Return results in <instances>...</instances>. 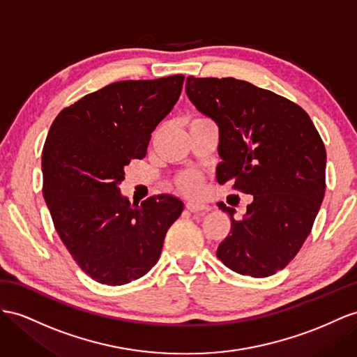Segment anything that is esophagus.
Returning <instances> with one entry per match:
<instances>
[{
	"label": "esophagus",
	"mask_w": 357,
	"mask_h": 357,
	"mask_svg": "<svg viewBox=\"0 0 357 357\" xmlns=\"http://www.w3.org/2000/svg\"><path fill=\"white\" fill-rule=\"evenodd\" d=\"M185 206H187V209H188L190 213H206V211H209V206L204 205V204L188 202Z\"/></svg>",
	"instance_id": "obj_1"
}]
</instances>
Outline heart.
I'll return each instance as SVG.
<instances>
[{"instance_id":"obj_1","label":"heart","mask_w":357,"mask_h":357,"mask_svg":"<svg viewBox=\"0 0 357 357\" xmlns=\"http://www.w3.org/2000/svg\"><path fill=\"white\" fill-rule=\"evenodd\" d=\"M175 187L181 191L182 195L199 196L202 193L204 181L199 175H196V173L185 172V173H181L179 176H176Z\"/></svg>"}]
</instances>
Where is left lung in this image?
<instances>
[{"instance_id":"8db88e82","label":"left lung","mask_w":357,"mask_h":357,"mask_svg":"<svg viewBox=\"0 0 357 357\" xmlns=\"http://www.w3.org/2000/svg\"><path fill=\"white\" fill-rule=\"evenodd\" d=\"M185 91L220 130L218 184L234 181V190L253 196L240 220L217 204L232 222L217 257L243 276H271L294 259L321 206V137L300 105L248 81L188 77Z\"/></svg>"}]
</instances>
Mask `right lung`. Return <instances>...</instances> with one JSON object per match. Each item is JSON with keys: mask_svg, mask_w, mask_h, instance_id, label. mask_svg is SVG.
<instances>
[{"mask_svg": "<svg viewBox=\"0 0 357 357\" xmlns=\"http://www.w3.org/2000/svg\"><path fill=\"white\" fill-rule=\"evenodd\" d=\"M184 79L178 74L117 81L63 108L50 128L43 197L70 257L104 285L144 276L184 209L169 195L131 205L117 187L126 164L144 158L151 132L176 104Z\"/></svg>", "mask_w": 357, "mask_h": 357, "instance_id": "obj_1", "label": "right lung"}]
</instances>
